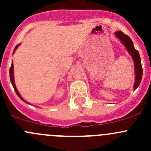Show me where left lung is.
Wrapping results in <instances>:
<instances>
[{
  "mask_svg": "<svg viewBox=\"0 0 151 151\" xmlns=\"http://www.w3.org/2000/svg\"><path fill=\"white\" fill-rule=\"evenodd\" d=\"M115 34L121 41V42H122L123 45H125L126 50H128L129 54L132 55L134 62V70L136 78H135V83L134 87V90H136L139 87V84H140L142 77V68L141 59L139 54V52L134 48L133 42H132V39H130L129 36H128L127 35L123 33L121 30L115 32Z\"/></svg>",
  "mask_w": 151,
  "mask_h": 151,
  "instance_id": "1",
  "label": "left lung"
}]
</instances>
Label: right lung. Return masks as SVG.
Returning a JSON list of instances; mask_svg holds the SVG:
<instances>
[{"instance_id":"add662e5","label":"right lung","mask_w":151,"mask_h":151,"mask_svg":"<svg viewBox=\"0 0 151 151\" xmlns=\"http://www.w3.org/2000/svg\"><path fill=\"white\" fill-rule=\"evenodd\" d=\"M19 45H17L16 47H15L14 50V51H15V50H16V49L17 48V47H18V46H19ZM9 74H10V80H11V83H12V86H13V88H14V89L15 92H16L17 95L18 96H19V98H20L22 100V101H25V100H24L22 98V96H20V94H19V92H18L17 89V88H16V86H15L14 81V77H13V63H12V66H11V67H10V69H9Z\"/></svg>"}]
</instances>
